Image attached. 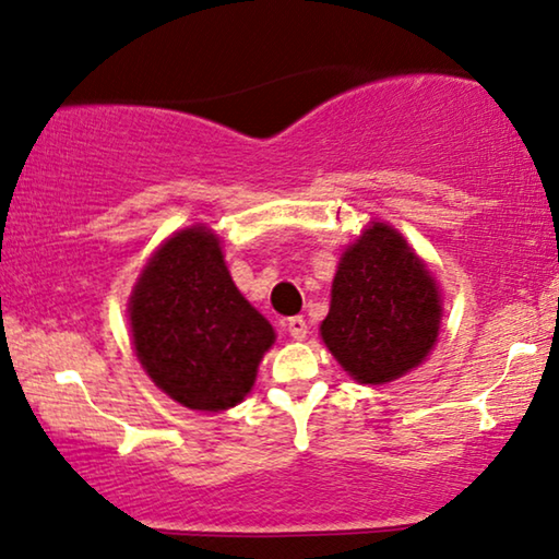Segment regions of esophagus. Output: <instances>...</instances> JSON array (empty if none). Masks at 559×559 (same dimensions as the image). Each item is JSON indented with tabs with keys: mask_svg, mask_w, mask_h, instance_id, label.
<instances>
[{
	"mask_svg": "<svg viewBox=\"0 0 559 559\" xmlns=\"http://www.w3.org/2000/svg\"><path fill=\"white\" fill-rule=\"evenodd\" d=\"M287 330H289V335H293V340H305L307 337V320L302 318V314H297V318H289Z\"/></svg>",
	"mask_w": 559,
	"mask_h": 559,
	"instance_id": "esophagus-1",
	"label": "esophagus"
}]
</instances>
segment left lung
I'll return each instance as SVG.
<instances>
[{
  "label": "left lung",
  "instance_id": "1",
  "mask_svg": "<svg viewBox=\"0 0 559 559\" xmlns=\"http://www.w3.org/2000/svg\"><path fill=\"white\" fill-rule=\"evenodd\" d=\"M441 295L393 226L370 222L340 257L320 335L358 383H391L420 366L439 337Z\"/></svg>",
  "mask_w": 559,
  "mask_h": 559
}]
</instances>
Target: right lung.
Masks as SVG:
<instances>
[{
	"instance_id": "obj_1",
	"label": "right lung",
	"mask_w": 559,
	"mask_h": 559,
	"mask_svg": "<svg viewBox=\"0 0 559 559\" xmlns=\"http://www.w3.org/2000/svg\"><path fill=\"white\" fill-rule=\"evenodd\" d=\"M133 347L145 373L191 411H226L252 391L274 330L226 270L219 237L206 226L176 231L135 282Z\"/></svg>"
}]
</instances>
